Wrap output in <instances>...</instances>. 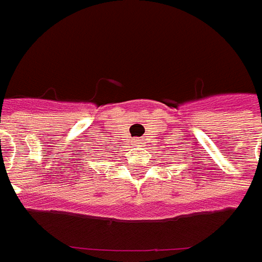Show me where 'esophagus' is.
<instances>
[{"label": "esophagus", "mask_w": 262, "mask_h": 262, "mask_svg": "<svg viewBox=\"0 0 262 262\" xmlns=\"http://www.w3.org/2000/svg\"><path fill=\"white\" fill-rule=\"evenodd\" d=\"M135 144H137V145H141V144H144V138H137V140H135Z\"/></svg>", "instance_id": "1"}]
</instances>
